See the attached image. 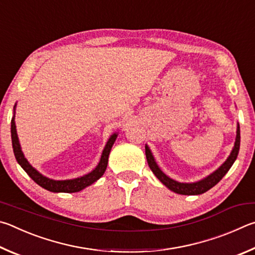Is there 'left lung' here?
<instances>
[{"mask_svg":"<svg viewBox=\"0 0 255 255\" xmlns=\"http://www.w3.org/2000/svg\"><path fill=\"white\" fill-rule=\"evenodd\" d=\"M240 142H241V134H240V125L238 124V130H236V139L234 143V148L232 150L229 158L226 159V161L222 164V166L214 171L211 175L207 176L204 179L196 181V182H178L176 180L169 178L166 173H163L161 169L155 162L154 157L151 150L149 149L148 145H145V157L148 160V164L151 170L155 175V177L162 182V184L172 191H175L177 194L180 195H200L206 193L207 190L213 188L217 182H220L223 177H224L227 171L230 170L231 167L233 166L234 161L238 158L239 150H240Z\"/></svg>","mask_w":255,"mask_h":255,"instance_id":"obj_1","label":"left lung"}]
</instances>
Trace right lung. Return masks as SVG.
I'll return each instance as SVG.
<instances>
[{
    "instance_id": "obj_1",
    "label": "right lung",
    "mask_w": 255,
    "mask_h": 255,
    "mask_svg": "<svg viewBox=\"0 0 255 255\" xmlns=\"http://www.w3.org/2000/svg\"><path fill=\"white\" fill-rule=\"evenodd\" d=\"M15 105H14V110H15ZM14 118L15 115H13L12 121H11V137H12L13 152H14L15 159L17 163L22 167V169L28 173L31 179H32L34 182H37L39 186H41L42 188L47 189L49 191H52V193H77V191H80L84 188H86L87 186H91L96 180L100 179L103 175H104L107 167V162H109V155L111 152V149L114 144L116 137H118V133H114V134L111 135L109 141H107L104 150H103L100 162H98L96 168L94 169L93 171L87 173V175H84L83 177L75 178V179L53 180L48 177H44L38 170H35V169L28 162V160L24 158V154L21 150L19 137H17V134H16Z\"/></svg>"
}]
</instances>
